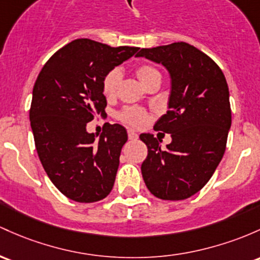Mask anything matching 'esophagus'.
<instances>
[{
	"label": "esophagus",
	"instance_id": "obj_1",
	"mask_svg": "<svg viewBox=\"0 0 260 260\" xmlns=\"http://www.w3.org/2000/svg\"><path fill=\"white\" fill-rule=\"evenodd\" d=\"M128 138L131 141H136V139H138V135L133 129H128Z\"/></svg>",
	"mask_w": 260,
	"mask_h": 260
}]
</instances>
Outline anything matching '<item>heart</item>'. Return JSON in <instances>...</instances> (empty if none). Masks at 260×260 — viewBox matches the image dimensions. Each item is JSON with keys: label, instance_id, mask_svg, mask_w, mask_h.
<instances>
[{"label": "heart", "instance_id": "1", "mask_svg": "<svg viewBox=\"0 0 260 260\" xmlns=\"http://www.w3.org/2000/svg\"><path fill=\"white\" fill-rule=\"evenodd\" d=\"M136 75L138 76V79L141 80L142 84L145 86L150 80H153L154 78H159L160 73L155 68L149 67V65H142V67L137 68ZM121 78L122 74L118 69H112L105 75L104 80H102V92H104L106 98L115 96ZM118 118L125 122V123L139 127V125H143L147 122L148 115L143 110H139V108L125 107L118 113Z\"/></svg>", "mask_w": 260, "mask_h": 260}]
</instances>
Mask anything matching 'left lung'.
<instances>
[{"label":"left lung","mask_w":260,"mask_h":260,"mask_svg":"<svg viewBox=\"0 0 260 260\" xmlns=\"http://www.w3.org/2000/svg\"><path fill=\"white\" fill-rule=\"evenodd\" d=\"M136 56L164 65L172 79L169 110L154 125L172 143L161 149L153 135L139 136L148 148L142 175L158 199L185 200L207 184L226 150L232 122L226 78L209 55L185 42L143 48Z\"/></svg>","instance_id":"8db88e82"}]
</instances>
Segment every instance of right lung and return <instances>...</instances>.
I'll return each mask as SVG.
<instances>
[{"label": "right lung", "instance_id": "1", "mask_svg": "<svg viewBox=\"0 0 260 260\" xmlns=\"http://www.w3.org/2000/svg\"><path fill=\"white\" fill-rule=\"evenodd\" d=\"M138 50L76 39L51 55L36 80L29 119L37 153L51 182L74 201H100L112 190L127 131L106 123L98 139L86 124L105 113V75Z\"/></svg>", "mask_w": 260, "mask_h": 260}]
</instances>
